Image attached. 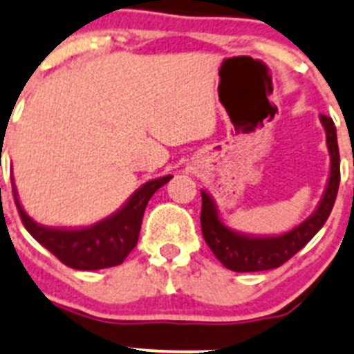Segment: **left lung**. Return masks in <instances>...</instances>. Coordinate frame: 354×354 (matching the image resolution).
<instances>
[{
	"instance_id": "left-lung-1",
	"label": "left lung",
	"mask_w": 354,
	"mask_h": 354,
	"mask_svg": "<svg viewBox=\"0 0 354 354\" xmlns=\"http://www.w3.org/2000/svg\"><path fill=\"white\" fill-rule=\"evenodd\" d=\"M320 122L325 129V138H327L330 174H328L324 196L315 212L289 232L281 234V236H251V234L237 232L227 227L220 218L218 208L212 196L205 189L201 191L203 237L225 268L234 272H261L281 267L289 258L295 257L297 251L303 250L327 222L335 203V196H337L341 160H339L337 132H335L334 122L325 115H320Z\"/></svg>"
}]
</instances>
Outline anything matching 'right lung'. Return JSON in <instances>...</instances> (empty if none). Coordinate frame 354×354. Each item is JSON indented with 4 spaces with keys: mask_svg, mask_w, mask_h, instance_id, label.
Masks as SVG:
<instances>
[{
    "mask_svg": "<svg viewBox=\"0 0 354 354\" xmlns=\"http://www.w3.org/2000/svg\"><path fill=\"white\" fill-rule=\"evenodd\" d=\"M170 178L172 176L145 182L110 216L93 225L77 227V229H59V227H48L34 222L20 205L19 192L13 182L12 187L24 227L41 246L53 253L66 267L75 270H100V268L117 267L134 250L148 201Z\"/></svg>",
    "mask_w": 354,
    "mask_h": 354,
    "instance_id": "add662e5",
    "label": "right lung"
}]
</instances>
